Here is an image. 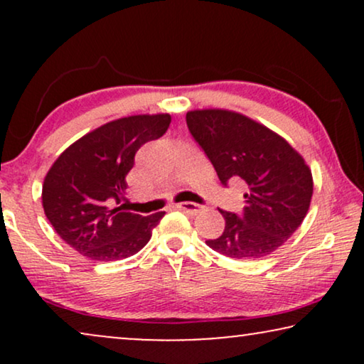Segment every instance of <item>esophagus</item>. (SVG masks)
<instances>
[{"instance_id":"obj_1","label":"esophagus","mask_w":364,"mask_h":364,"mask_svg":"<svg viewBox=\"0 0 364 364\" xmlns=\"http://www.w3.org/2000/svg\"><path fill=\"white\" fill-rule=\"evenodd\" d=\"M176 208H178V210H183V212L197 213L198 210H200V205H198V203H193V202H181V203H176Z\"/></svg>"}]
</instances>
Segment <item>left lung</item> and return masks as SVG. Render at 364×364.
Here are the masks:
<instances>
[{"label":"left lung","instance_id":"1","mask_svg":"<svg viewBox=\"0 0 364 364\" xmlns=\"http://www.w3.org/2000/svg\"><path fill=\"white\" fill-rule=\"evenodd\" d=\"M187 126L215 167L222 183L235 178L247 187L240 215L220 210L225 230L207 240L212 250L235 260L270 255L306 217L313 177L305 159L263 124L228 109H196Z\"/></svg>","mask_w":364,"mask_h":364}]
</instances>
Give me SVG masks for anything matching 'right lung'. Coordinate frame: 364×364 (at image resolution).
<instances>
[{
    "mask_svg": "<svg viewBox=\"0 0 364 364\" xmlns=\"http://www.w3.org/2000/svg\"><path fill=\"white\" fill-rule=\"evenodd\" d=\"M171 114H137L102 124L73 142L43 182V208L54 230L82 257L112 262L136 255L166 212L142 217L112 207L144 144L164 136Z\"/></svg>",
    "mask_w": 364,
    "mask_h": 364,
    "instance_id": "1",
    "label": "right lung"
}]
</instances>
